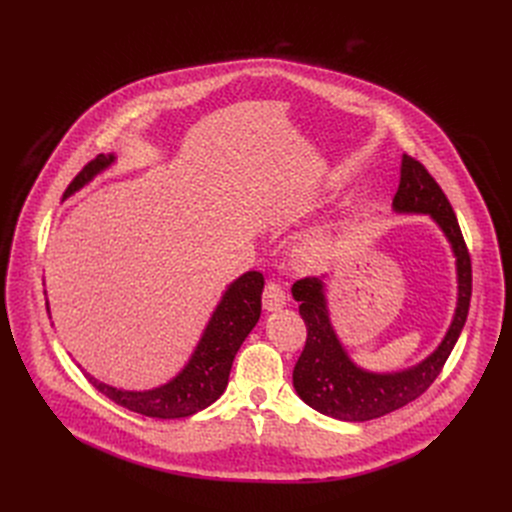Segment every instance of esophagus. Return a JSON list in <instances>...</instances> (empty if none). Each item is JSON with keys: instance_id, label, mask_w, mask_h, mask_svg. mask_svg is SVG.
Wrapping results in <instances>:
<instances>
[{"instance_id": "1", "label": "esophagus", "mask_w": 512, "mask_h": 512, "mask_svg": "<svg viewBox=\"0 0 512 512\" xmlns=\"http://www.w3.org/2000/svg\"><path fill=\"white\" fill-rule=\"evenodd\" d=\"M284 305H286V292H284V288L280 284H276V282L267 284L265 290H263V309L267 313H272V311L282 309Z\"/></svg>"}]
</instances>
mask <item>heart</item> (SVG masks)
Returning a JSON list of instances; mask_svg holds the SVG:
<instances>
[{
    "label": "heart",
    "mask_w": 512,
    "mask_h": 512,
    "mask_svg": "<svg viewBox=\"0 0 512 512\" xmlns=\"http://www.w3.org/2000/svg\"><path fill=\"white\" fill-rule=\"evenodd\" d=\"M342 230V211L334 209L321 215L309 228H305L292 245V259L301 267H315L324 263L338 242Z\"/></svg>",
    "instance_id": "obj_1"
}]
</instances>
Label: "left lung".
<instances>
[{
  "label": "left lung",
  "instance_id": "1",
  "mask_svg": "<svg viewBox=\"0 0 512 512\" xmlns=\"http://www.w3.org/2000/svg\"><path fill=\"white\" fill-rule=\"evenodd\" d=\"M394 213L427 215L448 240L456 267V307L440 344L423 361L398 371H371L353 361L330 317L328 280L292 284V297L307 326V344L292 371V384L307 405L340 421H369L409 405L438 378L459 340L471 301V259L456 215L438 182L409 155L400 161Z\"/></svg>",
  "mask_w": 512,
  "mask_h": 512
}]
</instances>
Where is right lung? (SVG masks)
Segmentation results:
<instances>
[{
	"label": "right lung",
	"instance_id": "obj_1",
	"mask_svg": "<svg viewBox=\"0 0 512 512\" xmlns=\"http://www.w3.org/2000/svg\"><path fill=\"white\" fill-rule=\"evenodd\" d=\"M116 161V153L97 155L70 182L64 193V201L87 186L101 172L112 168ZM263 282L265 280L259 272H245L226 286L218 305L211 311L195 351L188 357L184 367L166 384L149 390H124L93 378L91 373H85L87 380L101 394L114 400L116 405L145 417L180 419L207 409L211 402L224 394L238 348L259 321ZM45 305L51 319L47 299Z\"/></svg>",
	"mask_w": 512,
	"mask_h": 512
}]
</instances>
